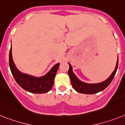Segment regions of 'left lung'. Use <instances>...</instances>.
<instances>
[{
  "label": "left lung",
  "instance_id": "8db88e82",
  "mask_svg": "<svg viewBox=\"0 0 125 125\" xmlns=\"http://www.w3.org/2000/svg\"><path fill=\"white\" fill-rule=\"evenodd\" d=\"M69 64V69L68 71L69 77L71 79V83H72V87L74 88V90L76 92L79 93H83V94H95V93H98V92H102L109 85L111 81H113L114 75L116 74L117 69H118V61L116 62V65L114 71L111 74L109 77L106 80L103 81V82L99 83H94V84H90L84 83L81 81H80L77 77V76L75 75L73 71H72V67L71 65Z\"/></svg>",
  "mask_w": 125,
  "mask_h": 125
}]
</instances>
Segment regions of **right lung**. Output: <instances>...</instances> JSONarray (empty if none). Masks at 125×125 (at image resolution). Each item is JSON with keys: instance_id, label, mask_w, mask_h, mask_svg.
I'll return each instance as SVG.
<instances>
[{"instance_id": "right-lung-1", "label": "right lung", "mask_w": 125, "mask_h": 125, "mask_svg": "<svg viewBox=\"0 0 125 125\" xmlns=\"http://www.w3.org/2000/svg\"><path fill=\"white\" fill-rule=\"evenodd\" d=\"M60 66L58 63L49 72L42 77L22 73L16 68L12 56V48L9 52V67L14 79L19 85L27 92L33 93H45L51 90L54 83V79Z\"/></svg>"}]
</instances>
